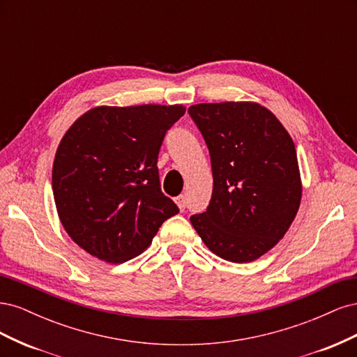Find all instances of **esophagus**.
<instances>
[{
  "mask_svg": "<svg viewBox=\"0 0 357 357\" xmlns=\"http://www.w3.org/2000/svg\"><path fill=\"white\" fill-rule=\"evenodd\" d=\"M176 204L178 205V208L183 211L186 208V204H188V199H186V197L185 195H180V197H177L176 198Z\"/></svg>",
  "mask_w": 357,
  "mask_h": 357,
  "instance_id": "esophagus-1",
  "label": "esophagus"
}]
</instances>
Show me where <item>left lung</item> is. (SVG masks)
I'll list each match as a JSON object with an SVG mask.
<instances>
[{"label":"left lung","mask_w":357,"mask_h":357,"mask_svg":"<svg viewBox=\"0 0 357 357\" xmlns=\"http://www.w3.org/2000/svg\"><path fill=\"white\" fill-rule=\"evenodd\" d=\"M189 114L207 143L213 193L190 223L225 261H256L283 238L299 210L302 181L294 139L266 107L204 102Z\"/></svg>","instance_id":"left-lung-1"}]
</instances>
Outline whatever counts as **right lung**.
Segmentation results:
<instances>
[{
  "label": "right lung",
  "mask_w": 357,
  "mask_h": 357,
  "mask_svg": "<svg viewBox=\"0 0 357 357\" xmlns=\"http://www.w3.org/2000/svg\"><path fill=\"white\" fill-rule=\"evenodd\" d=\"M181 104L100 105L82 114L58 146L52 189L63 229L109 264L152 244L178 207L160 192L158 155Z\"/></svg>",
  "instance_id": "obj_1"
}]
</instances>
